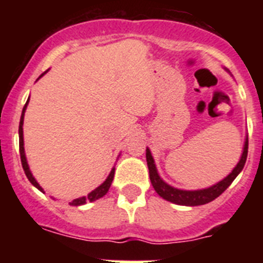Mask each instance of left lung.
<instances>
[{
    "label": "left lung",
    "mask_w": 263,
    "mask_h": 263,
    "mask_svg": "<svg viewBox=\"0 0 263 263\" xmlns=\"http://www.w3.org/2000/svg\"><path fill=\"white\" fill-rule=\"evenodd\" d=\"M225 71L229 72L227 68H225ZM246 158H248V137L245 138L242 154H241L238 163L234 166V168L224 179H221L220 182L211 185V187L201 188V190H180V188L170 185L168 183H166L163 179L160 178L157 166H155V160L153 158L152 152H150V148L146 147V160H147L148 175H150V180H152V184L154 187L155 192L162 199L170 201V203L187 206L203 205V204L211 203L212 200H215L216 197L220 196L232 184V182L237 178V175L242 171L243 166H245Z\"/></svg>",
    "instance_id": "obj_1"
}]
</instances>
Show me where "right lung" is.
<instances>
[{
  "instance_id": "add662e5",
  "label": "right lung",
  "mask_w": 263,
  "mask_h": 263,
  "mask_svg": "<svg viewBox=\"0 0 263 263\" xmlns=\"http://www.w3.org/2000/svg\"><path fill=\"white\" fill-rule=\"evenodd\" d=\"M48 71V69H47ZM47 71L43 72L41 76L38 78L39 79L42 78V76L45 75V73H47ZM29 100L30 97L27 99L26 104H25V106H23V110H22V116H21V121H20V129H18V133H20V154H21V162H22V167H23V171H25V174H26L27 179L30 180V183H31L34 187H36L41 192H43V188L39 185V183L36 182V179L32 176L31 171H30V167H29V163H27V158H26V154H25V147H23V118H25V111H26V108H27V104H29ZM120 157V155H118ZM115 170L116 167H113V168L110 170V173H109L108 178L104 180V183H101V184L99 185L97 188H95L93 191L89 192L88 194V196H81V197H78V199H75V200H72L71 205H75V206H79V205H84V204H87L88 201H95L97 200V199H100V197L105 196L106 194H108L109 188H110L111 185V182H113V178H115Z\"/></svg>"
}]
</instances>
